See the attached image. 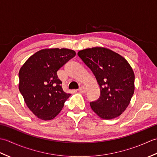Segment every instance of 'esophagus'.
Listing matches in <instances>:
<instances>
[{"label": "esophagus", "instance_id": "obj_1", "mask_svg": "<svg viewBox=\"0 0 157 157\" xmlns=\"http://www.w3.org/2000/svg\"><path fill=\"white\" fill-rule=\"evenodd\" d=\"M78 92L81 93H85L86 92V88L84 87V86H81V87L78 90Z\"/></svg>", "mask_w": 157, "mask_h": 157}]
</instances>
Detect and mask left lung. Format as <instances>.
I'll list each match as a JSON object with an SVG mask.
<instances>
[{"label": "left lung", "mask_w": 157, "mask_h": 157, "mask_svg": "<svg viewBox=\"0 0 157 157\" xmlns=\"http://www.w3.org/2000/svg\"><path fill=\"white\" fill-rule=\"evenodd\" d=\"M78 56L91 69L101 95L90 106L104 119L117 117L128 107L134 92L135 75L127 60L111 50L94 47L79 51Z\"/></svg>", "instance_id": "1"}]
</instances>
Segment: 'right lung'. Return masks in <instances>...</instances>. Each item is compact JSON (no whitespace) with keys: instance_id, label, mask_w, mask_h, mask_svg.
Wrapping results in <instances>:
<instances>
[{"instance_id":"obj_1","label":"right lung","mask_w":157,"mask_h":157,"mask_svg":"<svg viewBox=\"0 0 157 157\" xmlns=\"http://www.w3.org/2000/svg\"><path fill=\"white\" fill-rule=\"evenodd\" d=\"M75 55L67 48L42 49L20 69L19 90L26 105L38 118L54 119L71 96L63 91L56 71Z\"/></svg>"}]
</instances>
